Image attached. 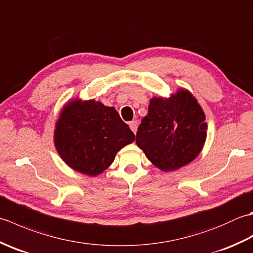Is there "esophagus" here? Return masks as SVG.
<instances>
[{
  "instance_id": "obj_1",
  "label": "esophagus",
  "mask_w": 253,
  "mask_h": 253,
  "mask_svg": "<svg viewBox=\"0 0 253 253\" xmlns=\"http://www.w3.org/2000/svg\"><path fill=\"white\" fill-rule=\"evenodd\" d=\"M129 127H130V129L133 131V133H136V132H137V128H138V123H137V121L130 122V123H129Z\"/></svg>"
}]
</instances>
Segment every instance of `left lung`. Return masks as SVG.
<instances>
[{"mask_svg": "<svg viewBox=\"0 0 253 253\" xmlns=\"http://www.w3.org/2000/svg\"><path fill=\"white\" fill-rule=\"evenodd\" d=\"M206 114L189 91L153 96L138 127L136 143L155 168L176 170L192 162L207 139Z\"/></svg>", "mask_w": 253, "mask_h": 253, "instance_id": "1", "label": "left lung"}]
</instances>
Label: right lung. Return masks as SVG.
I'll use <instances>...</instances> for the list:
<instances>
[{
    "label": "right lung",
    "instance_id": "right-lung-1",
    "mask_svg": "<svg viewBox=\"0 0 253 253\" xmlns=\"http://www.w3.org/2000/svg\"><path fill=\"white\" fill-rule=\"evenodd\" d=\"M135 135L113 106L75 99L61 110L54 146L61 159L79 173L95 177L109 168L116 153Z\"/></svg>",
    "mask_w": 253,
    "mask_h": 253
}]
</instances>
